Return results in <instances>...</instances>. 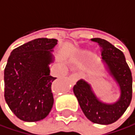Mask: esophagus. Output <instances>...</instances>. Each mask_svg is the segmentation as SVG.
Returning a JSON list of instances; mask_svg holds the SVG:
<instances>
[{
  "mask_svg": "<svg viewBox=\"0 0 135 135\" xmlns=\"http://www.w3.org/2000/svg\"><path fill=\"white\" fill-rule=\"evenodd\" d=\"M70 79H71V81H73V82H75L77 80H78V76L76 75V74H72V75H70Z\"/></svg>",
  "mask_w": 135,
  "mask_h": 135,
  "instance_id": "34e87169",
  "label": "esophagus"
}]
</instances>
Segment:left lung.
Returning a JSON list of instances; mask_svg holds the SVG:
<instances>
[{"label": "left lung", "instance_id": "8db88e82", "mask_svg": "<svg viewBox=\"0 0 135 135\" xmlns=\"http://www.w3.org/2000/svg\"><path fill=\"white\" fill-rule=\"evenodd\" d=\"M102 48L105 68L120 89V96L114 103L98 99L91 85L83 79L74 86V93L85 117L94 123L109 125L116 122L127 110L132 99V74L123 53L109 41L93 38Z\"/></svg>", "mask_w": 135, "mask_h": 135}]
</instances>
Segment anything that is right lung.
<instances>
[{"instance_id": "1", "label": "right lung", "mask_w": 135, "mask_h": 135, "mask_svg": "<svg viewBox=\"0 0 135 135\" xmlns=\"http://www.w3.org/2000/svg\"><path fill=\"white\" fill-rule=\"evenodd\" d=\"M57 39L37 38L16 49L9 56L4 72V99L12 112L25 122H37L50 114L54 96L50 76L51 52Z\"/></svg>"}]
</instances>
